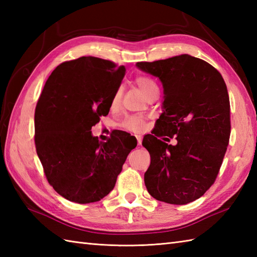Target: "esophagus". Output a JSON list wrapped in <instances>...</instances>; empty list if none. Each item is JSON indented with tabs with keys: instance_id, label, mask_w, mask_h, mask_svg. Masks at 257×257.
Segmentation results:
<instances>
[{
	"instance_id": "34e87169",
	"label": "esophagus",
	"mask_w": 257,
	"mask_h": 257,
	"mask_svg": "<svg viewBox=\"0 0 257 257\" xmlns=\"http://www.w3.org/2000/svg\"><path fill=\"white\" fill-rule=\"evenodd\" d=\"M137 143H138V146H141V143H143V138H141L140 136H137Z\"/></svg>"
}]
</instances>
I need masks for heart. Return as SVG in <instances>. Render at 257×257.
Returning <instances> with one entry per match:
<instances>
[{"label":"heart","instance_id":"1","mask_svg":"<svg viewBox=\"0 0 257 257\" xmlns=\"http://www.w3.org/2000/svg\"><path fill=\"white\" fill-rule=\"evenodd\" d=\"M136 84L138 85L139 88L143 90V92L147 97L152 94V92L159 91V87L156 84V81L154 79H151L150 77H147V76H138V77L136 78ZM120 97H121V91L117 90L112 98L113 105L119 101ZM120 124H121L122 128L128 130V132L138 134L143 132L145 128V120L144 118H141L139 116H129L125 117Z\"/></svg>","mask_w":257,"mask_h":257}]
</instances>
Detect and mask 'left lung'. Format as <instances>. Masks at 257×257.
<instances>
[{
	"instance_id": "8db88e82",
	"label": "left lung",
	"mask_w": 257,
	"mask_h": 257,
	"mask_svg": "<svg viewBox=\"0 0 257 257\" xmlns=\"http://www.w3.org/2000/svg\"><path fill=\"white\" fill-rule=\"evenodd\" d=\"M159 78L162 113L143 146L151 162L145 184L151 196L169 204H187L203 195L222 165L231 134L230 98L222 75L188 54L136 64ZM177 135L176 146L156 137Z\"/></svg>"
}]
</instances>
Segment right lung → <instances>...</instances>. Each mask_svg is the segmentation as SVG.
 <instances>
[{
	"label": "right lung",
	"mask_w": 257,
	"mask_h": 257,
	"mask_svg": "<svg viewBox=\"0 0 257 257\" xmlns=\"http://www.w3.org/2000/svg\"><path fill=\"white\" fill-rule=\"evenodd\" d=\"M124 73V66L84 56L58 65L46 80L35 109L36 152L48 183L68 201L86 204L109 194L137 146L119 130L106 143L91 134Z\"/></svg>",
	"instance_id": "add662e5"
}]
</instances>
